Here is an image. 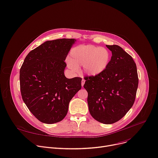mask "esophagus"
<instances>
[{
    "instance_id": "esophagus-1",
    "label": "esophagus",
    "mask_w": 158,
    "mask_h": 158,
    "mask_svg": "<svg viewBox=\"0 0 158 158\" xmlns=\"http://www.w3.org/2000/svg\"><path fill=\"white\" fill-rule=\"evenodd\" d=\"M85 80L84 79H82V81H81V86H82V87L84 86V85H85Z\"/></svg>"
}]
</instances>
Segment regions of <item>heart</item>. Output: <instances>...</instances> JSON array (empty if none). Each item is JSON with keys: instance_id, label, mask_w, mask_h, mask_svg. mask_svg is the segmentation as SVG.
Masks as SVG:
<instances>
[{"instance_id": "b5f03b06", "label": "heart", "mask_w": 158, "mask_h": 158, "mask_svg": "<svg viewBox=\"0 0 158 158\" xmlns=\"http://www.w3.org/2000/svg\"><path fill=\"white\" fill-rule=\"evenodd\" d=\"M71 61L68 65L72 70L82 65L84 71L87 74L95 76L103 73L108 67L111 60V52L107 48L94 45L79 46L71 52Z\"/></svg>"}]
</instances>
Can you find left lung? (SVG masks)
Here are the masks:
<instances>
[{
  "instance_id": "left-lung-1",
  "label": "left lung",
  "mask_w": 158,
  "mask_h": 158,
  "mask_svg": "<svg viewBox=\"0 0 158 158\" xmlns=\"http://www.w3.org/2000/svg\"><path fill=\"white\" fill-rule=\"evenodd\" d=\"M112 51L108 67L95 76H88L84 85L88 93L89 111L100 123L109 124L119 121L131 108L139 78L132 57L118 45H106Z\"/></svg>"
}]
</instances>
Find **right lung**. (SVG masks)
I'll return each instance as SVG.
<instances>
[{
  "mask_svg": "<svg viewBox=\"0 0 158 158\" xmlns=\"http://www.w3.org/2000/svg\"><path fill=\"white\" fill-rule=\"evenodd\" d=\"M74 39L48 40L31 50L20 69V90L29 110L40 122L53 124L67 114L71 99L81 88V77L68 79L65 60Z\"/></svg>",
  "mask_w": 158,
  "mask_h": 158,
  "instance_id": "obj_1",
  "label": "right lung"
}]
</instances>
